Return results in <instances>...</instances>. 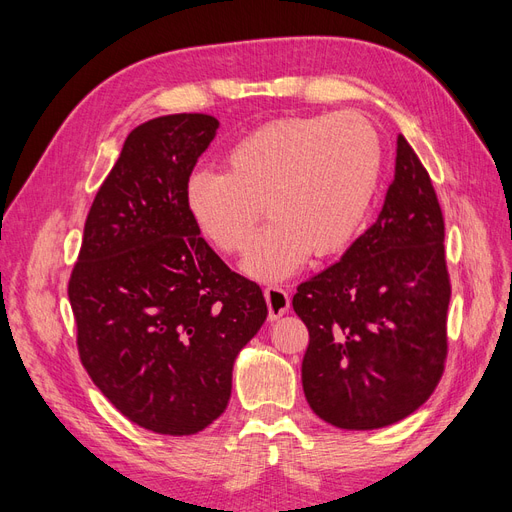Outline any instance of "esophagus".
<instances>
[{"mask_svg": "<svg viewBox=\"0 0 512 512\" xmlns=\"http://www.w3.org/2000/svg\"><path fill=\"white\" fill-rule=\"evenodd\" d=\"M263 295H266V304H268V315L272 321L280 319L285 315V312L289 310V293L278 287V285H272V287H266L263 289Z\"/></svg>", "mask_w": 512, "mask_h": 512, "instance_id": "1", "label": "esophagus"}]
</instances>
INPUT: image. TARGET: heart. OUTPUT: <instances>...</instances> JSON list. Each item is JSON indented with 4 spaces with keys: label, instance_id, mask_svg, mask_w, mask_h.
<instances>
[{
    "label": "heart",
    "instance_id": "b5f03b06",
    "mask_svg": "<svg viewBox=\"0 0 512 512\" xmlns=\"http://www.w3.org/2000/svg\"><path fill=\"white\" fill-rule=\"evenodd\" d=\"M223 168L189 176V217L219 251L240 255L266 208L272 221L244 270L274 280L308 253L321 259L351 244L374 204L383 148L376 129L355 114H308L253 129L229 146Z\"/></svg>",
    "mask_w": 512,
    "mask_h": 512
}]
</instances>
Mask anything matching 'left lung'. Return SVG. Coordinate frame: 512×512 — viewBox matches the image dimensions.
Segmentation results:
<instances>
[{
    "label": "left lung",
    "mask_w": 512,
    "mask_h": 512,
    "mask_svg": "<svg viewBox=\"0 0 512 512\" xmlns=\"http://www.w3.org/2000/svg\"><path fill=\"white\" fill-rule=\"evenodd\" d=\"M449 300L438 197L398 136L378 219L293 295L310 336L302 361L310 408L342 430H376L415 412L444 372Z\"/></svg>",
    "instance_id": "1"
}]
</instances>
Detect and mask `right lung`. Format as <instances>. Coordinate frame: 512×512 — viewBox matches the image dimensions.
<instances>
[{
  "instance_id": "add662e5",
  "label": "right lung",
  "mask_w": 512,
  "mask_h": 512,
  "mask_svg": "<svg viewBox=\"0 0 512 512\" xmlns=\"http://www.w3.org/2000/svg\"><path fill=\"white\" fill-rule=\"evenodd\" d=\"M219 121L138 125L97 191L68 295L80 361L129 421L189 436L221 417L242 346L268 317L257 283L197 232L185 187Z\"/></svg>"
}]
</instances>
